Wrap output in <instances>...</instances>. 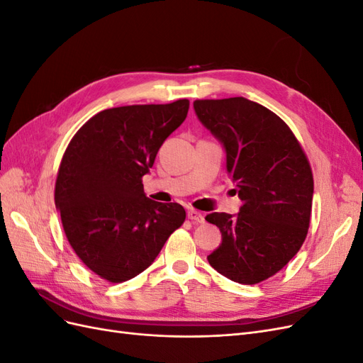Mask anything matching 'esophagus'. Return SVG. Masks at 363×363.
<instances>
[{
  "mask_svg": "<svg viewBox=\"0 0 363 363\" xmlns=\"http://www.w3.org/2000/svg\"><path fill=\"white\" fill-rule=\"evenodd\" d=\"M188 218L194 223H204V216L201 212L195 211V208H189L188 211Z\"/></svg>",
  "mask_w": 363,
  "mask_h": 363,
  "instance_id": "esophagus-1",
  "label": "esophagus"
}]
</instances>
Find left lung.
I'll list each match as a JSON object with an SVG mask.
<instances>
[{
  "label": "left lung",
  "instance_id": "left-lung-1",
  "mask_svg": "<svg viewBox=\"0 0 363 363\" xmlns=\"http://www.w3.org/2000/svg\"><path fill=\"white\" fill-rule=\"evenodd\" d=\"M194 108L223 142L233 191L242 201L236 216H206L223 235L207 260L236 283H260L286 265L307 236L313 196L311 163L288 124L255 101L242 96L196 100Z\"/></svg>",
  "mask_w": 363,
  "mask_h": 363
}]
</instances>
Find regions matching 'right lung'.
Here are the masks:
<instances>
[{"label": "right lung", "mask_w": 363, "mask_h": 363, "mask_svg": "<svg viewBox=\"0 0 363 363\" xmlns=\"http://www.w3.org/2000/svg\"><path fill=\"white\" fill-rule=\"evenodd\" d=\"M188 111L189 100L106 108L65 151L54 189L65 235L107 281L123 283L147 269L184 223L180 204L147 199L142 177Z\"/></svg>", "instance_id": "obj_1"}]
</instances>
